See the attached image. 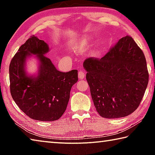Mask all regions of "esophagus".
<instances>
[{
    "label": "esophagus",
    "mask_w": 155,
    "mask_h": 155,
    "mask_svg": "<svg viewBox=\"0 0 155 155\" xmlns=\"http://www.w3.org/2000/svg\"><path fill=\"white\" fill-rule=\"evenodd\" d=\"M78 78H79V79H83L84 77H85V72L82 71V70H81V71L78 72Z\"/></svg>",
    "instance_id": "34e87169"
}]
</instances>
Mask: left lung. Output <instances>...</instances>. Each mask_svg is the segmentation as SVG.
Masks as SVG:
<instances>
[{
  "instance_id": "1",
  "label": "left lung",
  "mask_w": 155,
  "mask_h": 155,
  "mask_svg": "<svg viewBox=\"0 0 155 155\" xmlns=\"http://www.w3.org/2000/svg\"><path fill=\"white\" fill-rule=\"evenodd\" d=\"M83 67L91 98L101 116L119 118L137 109L149 75L143 52L131 37L120 39L101 59H85Z\"/></svg>"
}]
</instances>
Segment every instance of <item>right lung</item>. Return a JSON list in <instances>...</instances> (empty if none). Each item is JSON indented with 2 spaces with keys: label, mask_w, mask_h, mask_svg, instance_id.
Returning a JSON list of instances; mask_svg holds the SVG:
<instances>
[{
  "label": "right lung",
  "mask_w": 155,
  "mask_h": 155,
  "mask_svg": "<svg viewBox=\"0 0 155 155\" xmlns=\"http://www.w3.org/2000/svg\"><path fill=\"white\" fill-rule=\"evenodd\" d=\"M48 45L31 36L20 47L9 65L10 91L19 108L33 120L54 121L64 114L72 85L78 81V71L62 72L57 70L48 57ZM38 60L37 75L25 70L28 57Z\"/></svg>",
  "instance_id": "add662e5"
}]
</instances>
